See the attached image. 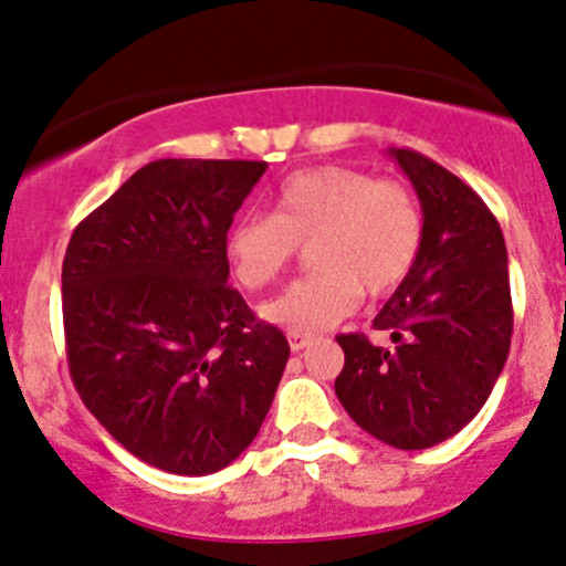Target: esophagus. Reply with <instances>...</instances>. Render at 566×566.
I'll return each mask as SVG.
<instances>
[{"label":"esophagus","instance_id":"1","mask_svg":"<svg viewBox=\"0 0 566 566\" xmlns=\"http://www.w3.org/2000/svg\"><path fill=\"white\" fill-rule=\"evenodd\" d=\"M287 342H290V349H293V353H301V349H306L308 344L314 342V338L306 336V333L290 331V333H287Z\"/></svg>","mask_w":566,"mask_h":566}]
</instances>
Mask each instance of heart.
<instances>
[{
	"label": "heart",
	"mask_w": 566,
	"mask_h": 566,
	"mask_svg": "<svg viewBox=\"0 0 566 566\" xmlns=\"http://www.w3.org/2000/svg\"><path fill=\"white\" fill-rule=\"evenodd\" d=\"M423 211L412 189L342 165L287 176L273 213H247L230 224L224 254L243 290L276 282L308 247L317 273L290 284L260 306L273 325L314 333L342 323L360 295L396 293L423 249Z\"/></svg>",
	"instance_id": "obj_1"
}]
</instances>
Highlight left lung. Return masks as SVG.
<instances>
[{
  "mask_svg": "<svg viewBox=\"0 0 566 566\" xmlns=\"http://www.w3.org/2000/svg\"><path fill=\"white\" fill-rule=\"evenodd\" d=\"M423 208V249L374 328L396 347L342 333L336 396L379 442L426 450L483 409L510 353L513 298L502 228L480 195L412 148H390Z\"/></svg>",
  "mask_w": 566,
  "mask_h": 566,
  "instance_id": "1",
  "label": "left lung"
}]
</instances>
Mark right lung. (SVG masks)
<instances>
[{
	"mask_svg": "<svg viewBox=\"0 0 566 566\" xmlns=\"http://www.w3.org/2000/svg\"><path fill=\"white\" fill-rule=\"evenodd\" d=\"M268 163L157 159L75 228L62 265L70 377L118 444L170 474L233 463L290 344L228 284L233 213Z\"/></svg>",
	"mask_w": 566,
	"mask_h": 566,
	"instance_id": "1",
	"label": "right lung"
}]
</instances>
